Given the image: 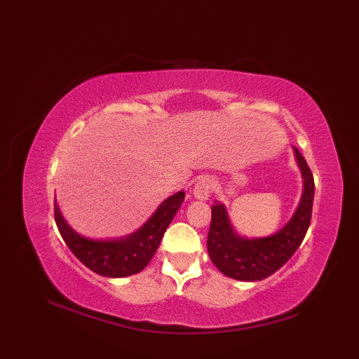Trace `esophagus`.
<instances>
[{
    "label": "esophagus",
    "instance_id": "obj_1",
    "mask_svg": "<svg viewBox=\"0 0 359 359\" xmlns=\"http://www.w3.org/2000/svg\"><path fill=\"white\" fill-rule=\"evenodd\" d=\"M211 189H212V180L208 177V175H203V177H201L196 182L194 197L199 201H207L210 197Z\"/></svg>",
    "mask_w": 359,
    "mask_h": 359
}]
</instances>
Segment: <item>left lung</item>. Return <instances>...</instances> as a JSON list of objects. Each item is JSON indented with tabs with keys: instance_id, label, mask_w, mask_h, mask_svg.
<instances>
[{
	"instance_id": "8db88e82",
	"label": "left lung",
	"mask_w": 359,
	"mask_h": 359,
	"mask_svg": "<svg viewBox=\"0 0 359 359\" xmlns=\"http://www.w3.org/2000/svg\"><path fill=\"white\" fill-rule=\"evenodd\" d=\"M294 156L304 177V193L292 220L276 234L262 239H242L228 222L222 203L211 207V225L207 248L212 264L225 276L238 280H261L278 271L306 238L313 208L315 180L306 158L297 148Z\"/></svg>"
}]
</instances>
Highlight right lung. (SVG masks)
Wrapping results in <instances>:
<instances>
[{
	"label": "right lung",
	"instance_id": "1",
	"mask_svg": "<svg viewBox=\"0 0 359 359\" xmlns=\"http://www.w3.org/2000/svg\"><path fill=\"white\" fill-rule=\"evenodd\" d=\"M184 199V191L168 197L139 231L121 241H89L81 238L65 222L57 203L53 216L66 245L81 264L100 276L123 278L142 271L149 264Z\"/></svg>",
	"mask_w": 359,
	"mask_h": 359
}]
</instances>
